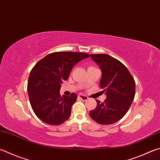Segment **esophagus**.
<instances>
[{"mask_svg": "<svg viewBox=\"0 0 160 160\" xmlns=\"http://www.w3.org/2000/svg\"><path fill=\"white\" fill-rule=\"evenodd\" d=\"M78 98H81V99H82V101H87L88 99V97H86V96H85V95H82V94L78 95Z\"/></svg>", "mask_w": 160, "mask_h": 160, "instance_id": "1", "label": "esophagus"}]
</instances>
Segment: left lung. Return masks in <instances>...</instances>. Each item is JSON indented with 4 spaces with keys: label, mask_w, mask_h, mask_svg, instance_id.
Returning a JSON list of instances; mask_svg holds the SVG:
<instances>
[{
    "label": "left lung",
    "mask_w": 160,
    "mask_h": 160,
    "mask_svg": "<svg viewBox=\"0 0 160 160\" xmlns=\"http://www.w3.org/2000/svg\"><path fill=\"white\" fill-rule=\"evenodd\" d=\"M102 72L100 88L106 95L103 103L89 115L100 124H111L122 118L128 111L135 96V81L128 69L120 61L106 54H90Z\"/></svg>",
    "instance_id": "obj_1"
}]
</instances>
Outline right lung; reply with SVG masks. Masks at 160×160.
Returning <instances> with one entry per match:
<instances>
[{"label":"right lung","instance_id":"1","mask_svg":"<svg viewBox=\"0 0 160 160\" xmlns=\"http://www.w3.org/2000/svg\"><path fill=\"white\" fill-rule=\"evenodd\" d=\"M89 57L88 54L82 52H53L40 60L32 68L27 91L32 109L40 120L59 125L69 118L77 94L61 96V84L68 80L77 63Z\"/></svg>","mask_w":160,"mask_h":160}]
</instances>
